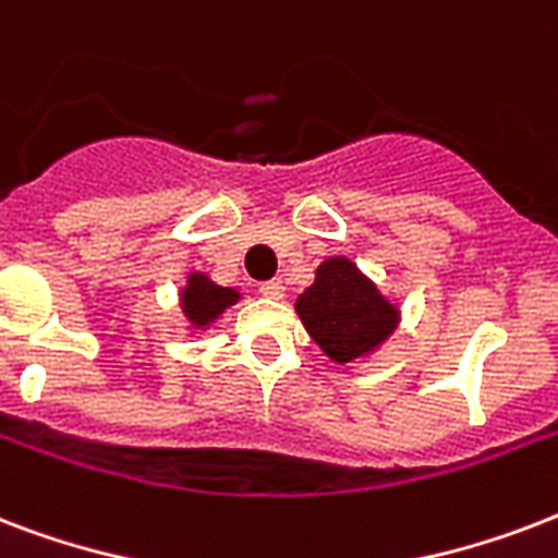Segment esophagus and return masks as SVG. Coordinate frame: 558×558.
I'll list each match as a JSON object with an SVG mask.
<instances>
[{"mask_svg": "<svg viewBox=\"0 0 558 558\" xmlns=\"http://www.w3.org/2000/svg\"><path fill=\"white\" fill-rule=\"evenodd\" d=\"M260 292L271 298V301H280V298L287 295V287H283V280H266V283H260Z\"/></svg>", "mask_w": 558, "mask_h": 558, "instance_id": "obj_1", "label": "esophagus"}]
</instances>
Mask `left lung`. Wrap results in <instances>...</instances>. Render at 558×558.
<instances>
[{
  "mask_svg": "<svg viewBox=\"0 0 558 558\" xmlns=\"http://www.w3.org/2000/svg\"><path fill=\"white\" fill-rule=\"evenodd\" d=\"M295 310L332 362L365 356L397 327V306L388 304L348 257L322 263L315 283L298 298Z\"/></svg>",
  "mask_w": 558,
  "mask_h": 558,
  "instance_id": "left-lung-1",
  "label": "left lung"
}]
</instances>
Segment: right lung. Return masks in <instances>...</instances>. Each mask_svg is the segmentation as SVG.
Listing matches in <instances>:
<instances>
[{"mask_svg": "<svg viewBox=\"0 0 558 558\" xmlns=\"http://www.w3.org/2000/svg\"><path fill=\"white\" fill-rule=\"evenodd\" d=\"M236 292L228 287H217L214 280H208L199 271H193L191 278H187V289L182 292V310L191 318L196 327L202 324H210L217 318L226 306H231L236 301Z\"/></svg>", "mask_w": 558, "mask_h": 558, "instance_id": "add662e5", "label": "right lung"}]
</instances>
